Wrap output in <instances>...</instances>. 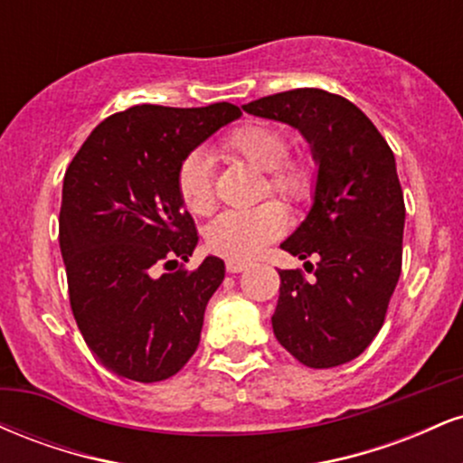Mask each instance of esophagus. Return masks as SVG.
I'll return each instance as SVG.
<instances>
[{
  "mask_svg": "<svg viewBox=\"0 0 463 463\" xmlns=\"http://www.w3.org/2000/svg\"><path fill=\"white\" fill-rule=\"evenodd\" d=\"M248 268V263L246 261H237V259H228L226 261V269L231 274H239V272H243V269Z\"/></svg>",
  "mask_w": 463,
  "mask_h": 463,
  "instance_id": "1",
  "label": "esophagus"
}]
</instances>
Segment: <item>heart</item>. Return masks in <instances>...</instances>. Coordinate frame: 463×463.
<instances>
[{
	"label": "heart",
	"mask_w": 463,
	"mask_h": 463,
	"mask_svg": "<svg viewBox=\"0 0 463 463\" xmlns=\"http://www.w3.org/2000/svg\"><path fill=\"white\" fill-rule=\"evenodd\" d=\"M228 156L268 172L263 191L298 202L311 194L313 174L305 163L287 161L289 139L283 130L268 124H246L232 130L222 141ZM178 194L194 215H209L215 206V180L211 158L204 152H191L178 169ZM287 226L285 209L276 202H265L250 211H228L211 222L204 239L209 250L222 257L246 261L259 254L265 243L283 235Z\"/></svg>",
	"instance_id": "obj_1"
}]
</instances>
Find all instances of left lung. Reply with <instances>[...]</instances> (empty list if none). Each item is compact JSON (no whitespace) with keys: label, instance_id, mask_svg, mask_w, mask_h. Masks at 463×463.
Segmentation results:
<instances>
[{"label":"left lung","instance_id":"8db88e82","mask_svg":"<svg viewBox=\"0 0 463 463\" xmlns=\"http://www.w3.org/2000/svg\"><path fill=\"white\" fill-rule=\"evenodd\" d=\"M243 110L298 130L317 163L309 213L280 243L307 258L313 276L279 272L276 339L309 368L348 364L383 326L401 276L405 200L394 152L357 106L322 89L268 95Z\"/></svg>","mask_w":463,"mask_h":463}]
</instances>
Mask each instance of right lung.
Segmentation results:
<instances>
[{
	"label": "right lung",
	"instance_id": "1",
	"mask_svg": "<svg viewBox=\"0 0 463 463\" xmlns=\"http://www.w3.org/2000/svg\"><path fill=\"white\" fill-rule=\"evenodd\" d=\"M239 117L228 102L132 106L106 117L67 167L61 252L69 302L87 346L124 379H169L198 348L204 309L226 269L217 257L194 272L178 263L198 246L178 169ZM161 267L177 272L161 275Z\"/></svg>",
	"mask_w": 463,
	"mask_h": 463
}]
</instances>
